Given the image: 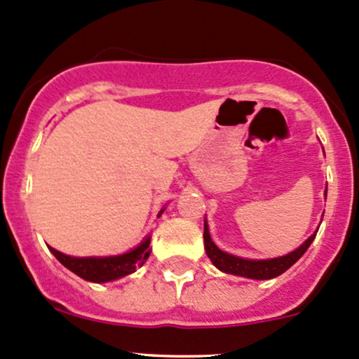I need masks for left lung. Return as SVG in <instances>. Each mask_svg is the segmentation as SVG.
<instances>
[{
	"mask_svg": "<svg viewBox=\"0 0 359 359\" xmlns=\"http://www.w3.org/2000/svg\"><path fill=\"white\" fill-rule=\"evenodd\" d=\"M325 198H327V191H325ZM316 232H318V230H316ZM316 232L311 233V236H309L299 248L294 249V251L289 252V255L278 256V258H270V259L241 258V256L229 255V252L218 249L217 244L211 241L210 229H208V224H206V220H205V233H203V239H205L206 255H208L211 263H213L218 270L225 271V273H230V275L255 278V280H269V278L278 277V275L284 273L285 270H289L290 266H292L294 263H296L297 259L306 252L309 244H311L313 239H315Z\"/></svg>",
	"mask_w": 359,
	"mask_h": 359,
	"instance_id": "left-lung-1",
	"label": "left lung"
}]
</instances>
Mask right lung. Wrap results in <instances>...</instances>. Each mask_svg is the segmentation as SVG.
I'll return each mask as SVG.
<instances>
[{"instance_id":"obj_1","label":"right lung","mask_w":359,"mask_h":359,"mask_svg":"<svg viewBox=\"0 0 359 359\" xmlns=\"http://www.w3.org/2000/svg\"><path fill=\"white\" fill-rule=\"evenodd\" d=\"M163 211L165 208H161L158 217ZM149 243L151 236H146L137 248L116 256H84V258H79V256L63 255V252L56 251L55 248H50V251L65 269L74 271L81 278L88 282L103 284V282L118 280V278L127 277V275L134 273L137 266L144 265V262L151 255Z\"/></svg>"}]
</instances>
